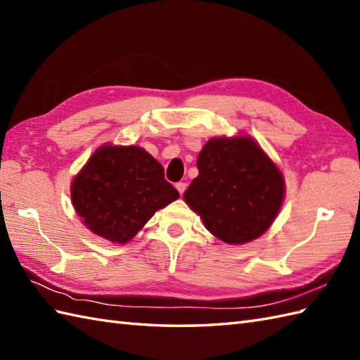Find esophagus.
I'll return each mask as SVG.
<instances>
[{"mask_svg": "<svg viewBox=\"0 0 360 360\" xmlns=\"http://www.w3.org/2000/svg\"><path fill=\"white\" fill-rule=\"evenodd\" d=\"M176 188H178V192L182 195V193L186 192L187 184H186V182H178V184H176Z\"/></svg>", "mask_w": 360, "mask_h": 360, "instance_id": "34e87169", "label": "esophagus"}]
</instances>
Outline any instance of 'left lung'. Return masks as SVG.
Masks as SVG:
<instances>
[{"label": "left lung", "mask_w": 360, "mask_h": 360, "mask_svg": "<svg viewBox=\"0 0 360 360\" xmlns=\"http://www.w3.org/2000/svg\"><path fill=\"white\" fill-rule=\"evenodd\" d=\"M184 200L221 241L243 244L272 224L285 195L283 176L250 137L210 139Z\"/></svg>", "instance_id": "8db88e82"}]
</instances>
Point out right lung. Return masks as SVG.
<instances>
[{
	"instance_id": "1",
	"label": "right lung",
	"mask_w": 360,
	"mask_h": 360,
	"mask_svg": "<svg viewBox=\"0 0 360 360\" xmlns=\"http://www.w3.org/2000/svg\"><path fill=\"white\" fill-rule=\"evenodd\" d=\"M71 196L89 231L122 244L179 193L143 148L105 145L75 176Z\"/></svg>"
}]
</instances>
